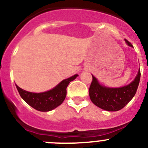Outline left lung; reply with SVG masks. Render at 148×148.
<instances>
[{"mask_svg": "<svg viewBox=\"0 0 148 148\" xmlns=\"http://www.w3.org/2000/svg\"><path fill=\"white\" fill-rule=\"evenodd\" d=\"M128 46L133 47L132 44L125 39ZM140 69L133 81L122 87L112 88L102 86L98 80L92 76V82L89 89L91 101L102 110L110 112L120 110L135 96L140 79Z\"/></svg>", "mask_w": 148, "mask_h": 148, "instance_id": "1", "label": "left lung"}]
</instances>
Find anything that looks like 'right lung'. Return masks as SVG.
<instances>
[{"label": "right lung", "mask_w": 148, "mask_h": 148, "mask_svg": "<svg viewBox=\"0 0 148 148\" xmlns=\"http://www.w3.org/2000/svg\"><path fill=\"white\" fill-rule=\"evenodd\" d=\"M78 74L62 80L55 87L47 92L34 93L23 90L16 84L22 99L31 107L41 112H49L56 108L64 101L66 95V87L71 81L75 79Z\"/></svg>", "instance_id": "obj_1"}]
</instances>
